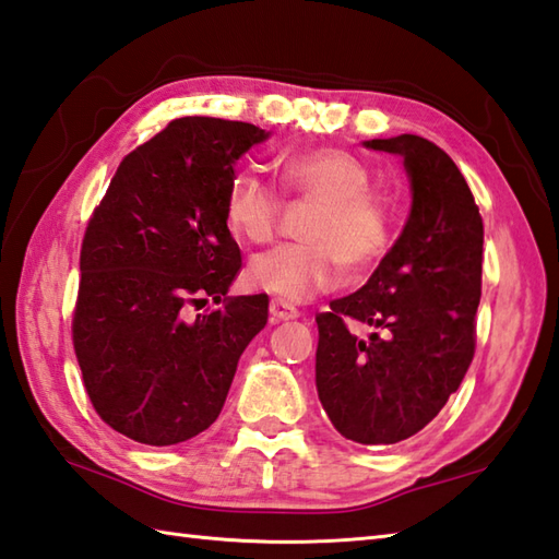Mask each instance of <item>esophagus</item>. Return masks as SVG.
Here are the masks:
<instances>
[{"label": "esophagus", "instance_id": "34e87169", "mask_svg": "<svg viewBox=\"0 0 559 559\" xmlns=\"http://www.w3.org/2000/svg\"><path fill=\"white\" fill-rule=\"evenodd\" d=\"M270 318L275 323H280V321H294V318H299V311H296L294 306L287 304V301L272 299L270 301Z\"/></svg>", "mask_w": 559, "mask_h": 559}]
</instances>
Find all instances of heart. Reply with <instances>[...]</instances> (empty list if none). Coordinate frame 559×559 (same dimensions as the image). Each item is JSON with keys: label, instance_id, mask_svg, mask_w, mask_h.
Here are the masks:
<instances>
[{"label": "heart", "instance_id": "b5f03b06", "mask_svg": "<svg viewBox=\"0 0 559 559\" xmlns=\"http://www.w3.org/2000/svg\"><path fill=\"white\" fill-rule=\"evenodd\" d=\"M282 190L318 202L306 222L309 243H287L260 253L248 265L255 289L299 304L343 282V263L361 275L389 253L393 210L381 190L369 188L371 170L359 156L337 146L287 152L275 162ZM282 204L263 176L236 170L224 195V222L243 243H267L280 229Z\"/></svg>", "mask_w": 559, "mask_h": 559}]
</instances>
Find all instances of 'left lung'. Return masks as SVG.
I'll use <instances>...</instances> for the list:
<instances>
[{
  "label": "left lung",
  "mask_w": 559,
  "mask_h": 559,
  "mask_svg": "<svg viewBox=\"0 0 559 559\" xmlns=\"http://www.w3.org/2000/svg\"><path fill=\"white\" fill-rule=\"evenodd\" d=\"M364 146L403 156L413 207L369 282L316 316V389L340 435L376 447L425 429L471 367L483 216L459 166L435 142L397 134ZM347 320L374 333L361 341Z\"/></svg>",
  "instance_id": "obj_1"
}]
</instances>
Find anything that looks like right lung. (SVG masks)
<instances>
[{
    "mask_svg": "<svg viewBox=\"0 0 559 559\" xmlns=\"http://www.w3.org/2000/svg\"><path fill=\"white\" fill-rule=\"evenodd\" d=\"M265 140L250 122L170 120L122 158L91 214L74 352L98 417L132 441L170 447L207 429L267 323V294L226 296L241 250L224 222L234 164ZM207 295L223 309L192 317Z\"/></svg>",
    "mask_w": 559,
    "mask_h": 559,
    "instance_id": "obj_1",
    "label": "right lung"
}]
</instances>
